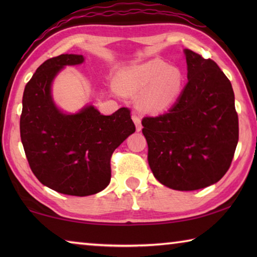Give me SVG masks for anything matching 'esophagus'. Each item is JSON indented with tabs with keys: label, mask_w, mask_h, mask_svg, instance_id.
Returning a JSON list of instances; mask_svg holds the SVG:
<instances>
[{
	"label": "esophagus",
	"mask_w": 257,
	"mask_h": 257,
	"mask_svg": "<svg viewBox=\"0 0 257 257\" xmlns=\"http://www.w3.org/2000/svg\"><path fill=\"white\" fill-rule=\"evenodd\" d=\"M133 121H134V123L136 124L137 132H141V130H142V121H141V116H139L137 113H134V114H133Z\"/></svg>",
	"instance_id": "34e87169"
}]
</instances>
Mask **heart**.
<instances>
[{"instance_id":"1","label":"heart","mask_w":257,"mask_h":257,"mask_svg":"<svg viewBox=\"0 0 257 257\" xmlns=\"http://www.w3.org/2000/svg\"><path fill=\"white\" fill-rule=\"evenodd\" d=\"M181 84L179 69L169 67L161 60H152L124 69L116 81V88L127 96L144 90L139 105L147 111H161L175 101Z\"/></svg>"}]
</instances>
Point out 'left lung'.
<instances>
[{"label":"left lung","mask_w":257,"mask_h":257,"mask_svg":"<svg viewBox=\"0 0 257 257\" xmlns=\"http://www.w3.org/2000/svg\"><path fill=\"white\" fill-rule=\"evenodd\" d=\"M187 78L169 112L142 120L147 160L161 184L196 190L219 181L238 144V114L231 82L211 59L185 50Z\"/></svg>","instance_id":"1"}]
</instances>
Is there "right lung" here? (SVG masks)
I'll return each instance as SVG.
<instances>
[{
    "mask_svg": "<svg viewBox=\"0 0 257 257\" xmlns=\"http://www.w3.org/2000/svg\"><path fill=\"white\" fill-rule=\"evenodd\" d=\"M84 62V56L61 54L37 68L23 96L20 137L29 167L38 180L58 193L88 196L111 180V156L136 130L130 110L103 115L93 105L76 114L55 106L51 85L61 69Z\"/></svg>",
    "mask_w": 257,
    "mask_h": 257,
    "instance_id": "1",
    "label": "right lung"
}]
</instances>
